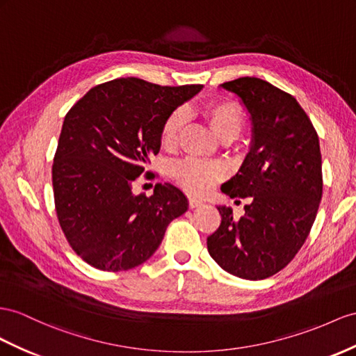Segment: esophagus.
Listing matches in <instances>:
<instances>
[{
	"instance_id": "obj_1",
	"label": "esophagus",
	"mask_w": 356,
	"mask_h": 356,
	"mask_svg": "<svg viewBox=\"0 0 356 356\" xmlns=\"http://www.w3.org/2000/svg\"><path fill=\"white\" fill-rule=\"evenodd\" d=\"M188 203H189V207H191V209H195V207H200V206H203V204H204L203 200L195 198V197H189Z\"/></svg>"
}]
</instances>
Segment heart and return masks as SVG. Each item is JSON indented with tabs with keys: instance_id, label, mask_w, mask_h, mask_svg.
Segmentation results:
<instances>
[{
	"instance_id": "1",
	"label": "heart",
	"mask_w": 356,
	"mask_h": 356,
	"mask_svg": "<svg viewBox=\"0 0 356 356\" xmlns=\"http://www.w3.org/2000/svg\"><path fill=\"white\" fill-rule=\"evenodd\" d=\"M202 115L220 140L238 138L242 132L247 113L238 100L220 99L212 100L202 108ZM186 123V113L184 109H175L161 127V143L163 147L172 149L179 141L181 129ZM222 176V168L213 162L186 159L176 163L172 168V177L189 194L202 195L213 186L215 181Z\"/></svg>"
}]
</instances>
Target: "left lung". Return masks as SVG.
<instances>
[{
	"label": "left lung",
	"mask_w": 356,
	"mask_h": 356,
	"mask_svg": "<svg viewBox=\"0 0 356 356\" xmlns=\"http://www.w3.org/2000/svg\"><path fill=\"white\" fill-rule=\"evenodd\" d=\"M221 87L247 109L251 147L221 191L251 197L245 215L218 206L221 224L207 238L211 257L243 280H265L293 260L307 241L322 200L318 136L298 100L268 81L243 76Z\"/></svg>",
	"instance_id": "1"
}]
</instances>
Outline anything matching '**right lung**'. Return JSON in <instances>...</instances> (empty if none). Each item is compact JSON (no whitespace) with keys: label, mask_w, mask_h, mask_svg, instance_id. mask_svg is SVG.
<instances>
[{"label":"right lung","mask_w":356,"mask_h":356,"mask_svg":"<svg viewBox=\"0 0 356 356\" xmlns=\"http://www.w3.org/2000/svg\"><path fill=\"white\" fill-rule=\"evenodd\" d=\"M202 88L118 78L69 109L52 165L54 200L63 233L88 265L108 272L141 265L188 211L175 185L158 184L145 197L135 195L132 184L159 153L165 118Z\"/></svg>","instance_id":"1"}]
</instances>
